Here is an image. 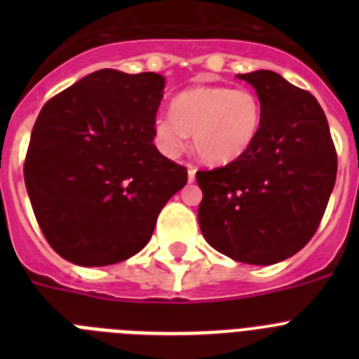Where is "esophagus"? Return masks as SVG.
<instances>
[{
	"label": "esophagus",
	"instance_id": "obj_1",
	"mask_svg": "<svg viewBox=\"0 0 359 359\" xmlns=\"http://www.w3.org/2000/svg\"><path fill=\"white\" fill-rule=\"evenodd\" d=\"M196 180V167H192V165H189V182L192 183Z\"/></svg>",
	"mask_w": 359,
	"mask_h": 359
}]
</instances>
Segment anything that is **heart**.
<instances>
[{"mask_svg":"<svg viewBox=\"0 0 359 359\" xmlns=\"http://www.w3.org/2000/svg\"><path fill=\"white\" fill-rule=\"evenodd\" d=\"M259 128L261 102L252 91L212 86L177 95L170 113L154 120V138L165 154L176 156L192 135L203 161L228 165L250 151Z\"/></svg>","mask_w":359,"mask_h":359,"instance_id":"obj_1","label":"heart"}]
</instances>
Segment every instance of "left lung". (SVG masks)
Returning a JSON list of instances; mask_svg holds the SVG:
<instances>
[{"label": "left lung", "instance_id": "obj_1", "mask_svg": "<svg viewBox=\"0 0 359 359\" xmlns=\"http://www.w3.org/2000/svg\"><path fill=\"white\" fill-rule=\"evenodd\" d=\"M255 88L261 128L250 151L198 170L199 228L212 248L244 264L294 255L315 236L338 170L325 113L309 91L269 69L237 75Z\"/></svg>", "mask_w": 359, "mask_h": 359}]
</instances>
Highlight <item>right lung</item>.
I'll return each mask as SVG.
<instances>
[{
  "instance_id": "right-lung-1",
  "label": "right lung",
  "mask_w": 359,
  "mask_h": 359,
  "mask_svg": "<svg viewBox=\"0 0 359 359\" xmlns=\"http://www.w3.org/2000/svg\"><path fill=\"white\" fill-rule=\"evenodd\" d=\"M158 73L98 69L44 104L32 129L25 183L43 236L62 259L107 266L140 252L187 169L154 140Z\"/></svg>"
}]
</instances>
